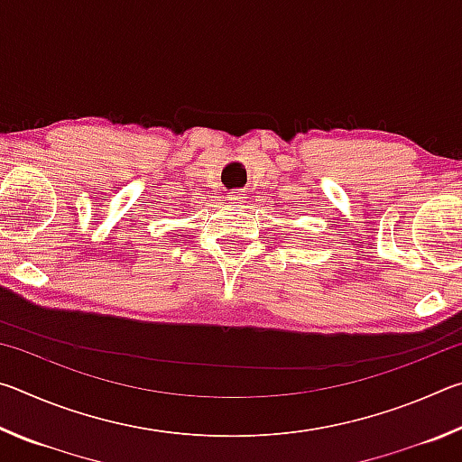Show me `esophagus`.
<instances>
[{"instance_id":"1","label":"esophagus","mask_w":462,"mask_h":462,"mask_svg":"<svg viewBox=\"0 0 462 462\" xmlns=\"http://www.w3.org/2000/svg\"><path fill=\"white\" fill-rule=\"evenodd\" d=\"M228 201H232V203H245V193L242 191H230V195H228Z\"/></svg>"}]
</instances>
